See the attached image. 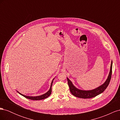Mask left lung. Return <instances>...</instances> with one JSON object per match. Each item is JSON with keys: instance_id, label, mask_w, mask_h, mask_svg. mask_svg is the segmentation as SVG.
I'll return each mask as SVG.
<instances>
[{"instance_id": "8db88e82", "label": "left lung", "mask_w": 120, "mask_h": 120, "mask_svg": "<svg viewBox=\"0 0 120 120\" xmlns=\"http://www.w3.org/2000/svg\"><path fill=\"white\" fill-rule=\"evenodd\" d=\"M112 61L110 72L106 81H105V82L103 85H101V86L94 90H85L78 89L74 86L72 82L67 78L68 85L69 86V88H70L71 93L75 97L79 98H82V99H89V98H92L93 97H95L98 95H100L101 93H102L107 88V86H108L109 84L110 83L112 72Z\"/></svg>"}]
</instances>
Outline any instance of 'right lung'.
<instances>
[{
  "mask_svg": "<svg viewBox=\"0 0 120 120\" xmlns=\"http://www.w3.org/2000/svg\"><path fill=\"white\" fill-rule=\"evenodd\" d=\"M54 78L52 79V81L51 82V85H50V89L49 90L48 92H47L46 93L43 94L41 96H35V97H32V96H25L24 95H22V94H21V93H19L18 91H17L18 93H19V94L20 95H21V96H23L24 97L27 98V99H30V100H43V99H45L46 98H47L48 97H49L50 95V94L52 93V83H53V81L54 80Z\"/></svg>",
  "mask_w": 120,
  "mask_h": 120,
  "instance_id": "add662e5",
  "label": "right lung"
}]
</instances>
